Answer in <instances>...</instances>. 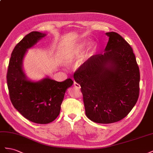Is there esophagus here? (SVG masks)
<instances>
[{
  "label": "esophagus",
  "instance_id": "1",
  "mask_svg": "<svg viewBox=\"0 0 153 153\" xmlns=\"http://www.w3.org/2000/svg\"><path fill=\"white\" fill-rule=\"evenodd\" d=\"M74 86L77 89H80L81 88V86L79 84H78L77 82H76V81H74Z\"/></svg>",
  "mask_w": 153,
  "mask_h": 153
}]
</instances>
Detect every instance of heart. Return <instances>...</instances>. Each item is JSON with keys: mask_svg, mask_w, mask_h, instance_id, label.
<instances>
[{"mask_svg": "<svg viewBox=\"0 0 153 153\" xmlns=\"http://www.w3.org/2000/svg\"><path fill=\"white\" fill-rule=\"evenodd\" d=\"M81 49H82V46H78L76 48V51L78 52V51H79Z\"/></svg>", "mask_w": 153, "mask_h": 153, "instance_id": "obj_1", "label": "heart"}]
</instances>
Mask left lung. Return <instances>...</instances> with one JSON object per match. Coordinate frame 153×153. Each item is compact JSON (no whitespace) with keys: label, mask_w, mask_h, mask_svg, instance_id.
Segmentation results:
<instances>
[{"label":"left lung","mask_w":153,"mask_h":153,"mask_svg":"<svg viewBox=\"0 0 153 153\" xmlns=\"http://www.w3.org/2000/svg\"><path fill=\"white\" fill-rule=\"evenodd\" d=\"M106 34L110 38L104 53L91 56L74 74L87 117L99 124L123 119L140 92V71L131 47L119 34Z\"/></svg>","instance_id":"1"}]
</instances>
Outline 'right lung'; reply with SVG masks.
Instances as JSON below:
<instances>
[{"label":"right lung","instance_id":"1","mask_svg":"<svg viewBox=\"0 0 153 153\" xmlns=\"http://www.w3.org/2000/svg\"><path fill=\"white\" fill-rule=\"evenodd\" d=\"M45 36L33 31L15 46L6 76L10 98L15 108L25 119L41 124H49L58 117L65 91L74 83L71 78L62 82L49 78L36 82L27 79L22 67L25 52Z\"/></svg>","mask_w":153,"mask_h":153}]
</instances>
